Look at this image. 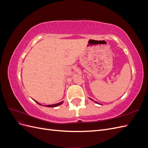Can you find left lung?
I'll return each instance as SVG.
<instances>
[{
  "mask_svg": "<svg viewBox=\"0 0 148 148\" xmlns=\"http://www.w3.org/2000/svg\"><path fill=\"white\" fill-rule=\"evenodd\" d=\"M89 99H91V100H92V101H93L92 99H91V98H89ZM96 102V103H97V104H100L99 102Z\"/></svg>",
  "mask_w": 148,
  "mask_h": 148,
  "instance_id": "obj_1",
  "label": "left lung"
}]
</instances>
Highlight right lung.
<instances>
[{
  "label": "right lung",
  "mask_w": 148,
  "mask_h": 148,
  "mask_svg": "<svg viewBox=\"0 0 148 148\" xmlns=\"http://www.w3.org/2000/svg\"><path fill=\"white\" fill-rule=\"evenodd\" d=\"M36 102L37 103V104H39V105H41L39 104V103L38 102H37V101H34ZM63 101H62V102H59V103H57V104H52V105H47L46 107H57V106H60V105H61L62 104H63Z\"/></svg>",
  "instance_id": "obj_1"
}]
</instances>
